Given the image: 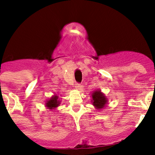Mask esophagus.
Wrapping results in <instances>:
<instances>
[{"label": "esophagus", "mask_w": 155, "mask_h": 155, "mask_svg": "<svg viewBox=\"0 0 155 155\" xmlns=\"http://www.w3.org/2000/svg\"><path fill=\"white\" fill-rule=\"evenodd\" d=\"M82 85H80V84H79V83H76V85H75V87H76V89H77V90H81V89H82Z\"/></svg>", "instance_id": "34e87169"}]
</instances>
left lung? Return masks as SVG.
<instances>
[{"label":"left lung","instance_id":"1","mask_svg":"<svg viewBox=\"0 0 155 155\" xmlns=\"http://www.w3.org/2000/svg\"><path fill=\"white\" fill-rule=\"evenodd\" d=\"M91 104L97 109L101 110L106 107L107 104H108V99L105 94L101 90L97 89L94 91L91 94Z\"/></svg>","mask_w":155,"mask_h":155}]
</instances>
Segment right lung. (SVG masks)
Returning a JSON list of instances; mask_svg holds the SVG:
<instances>
[{"label": "right lung", "mask_w": 155, "mask_h": 155, "mask_svg": "<svg viewBox=\"0 0 155 155\" xmlns=\"http://www.w3.org/2000/svg\"><path fill=\"white\" fill-rule=\"evenodd\" d=\"M46 107L48 109H55L56 108L58 107L61 104V101L59 97L57 94H54L51 96L49 99L46 101Z\"/></svg>", "instance_id": "obj_1"}]
</instances>
